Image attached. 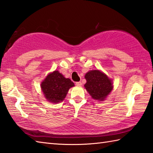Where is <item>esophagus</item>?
I'll use <instances>...</instances> for the list:
<instances>
[{"instance_id": "obj_1", "label": "esophagus", "mask_w": 153, "mask_h": 153, "mask_svg": "<svg viewBox=\"0 0 153 153\" xmlns=\"http://www.w3.org/2000/svg\"><path fill=\"white\" fill-rule=\"evenodd\" d=\"M82 82H76V85L77 86H81L82 85Z\"/></svg>"}]
</instances>
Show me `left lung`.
Here are the masks:
<instances>
[{
  "label": "left lung",
  "instance_id": "obj_1",
  "mask_svg": "<svg viewBox=\"0 0 153 153\" xmlns=\"http://www.w3.org/2000/svg\"><path fill=\"white\" fill-rule=\"evenodd\" d=\"M85 78L87 81L85 88L94 100H104L112 90V81L99 70L88 71Z\"/></svg>",
  "mask_w": 153,
  "mask_h": 153
}]
</instances>
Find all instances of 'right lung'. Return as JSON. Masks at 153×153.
I'll use <instances>...</instances> for the list:
<instances>
[{"label": "right lung", "instance_id": "1", "mask_svg": "<svg viewBox=\"0 0 153 153\" xmlns=\"http://www.w3.org/2000/svg\"><path fill=\"white\" fill-rule=\"evenodd\" d=\"M73 86L74 84L70 79L55 71L47 76L41 84V89L48 100L57 103L64 100L69 89Z\"/></svg>", "mask_w": 153, "mask_h": 153}]
</instances>
